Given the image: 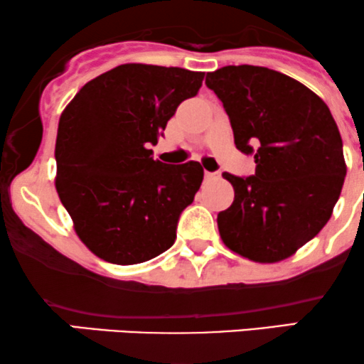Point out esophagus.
Segmentation results:
<instances>
[{"label": "esophagus", "mask_w": 364, "mask_h": 364, "mask_svg": "<svg viewBox=\"0 0 364 364\" xmlns=\"http://www.w3.org/2000/svg\"><path fill=\"white\" fill-rule=\"evenodd\" d=\"M204 177H206V178H216V177H220V171H204Z\"/></svg>", "instance_id": "obj_1"}]
</instances>
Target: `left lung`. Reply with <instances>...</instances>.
I'll use <instances>...</instances> for the list:
<instances>
[{"instance_id": "1", "label": "left lung", "mask_w": 364, "mask_h": 364, "mask_svg": "<svg viewBox=\"0 0 364 364\" xmlns=\"http://www.w3.org/2000/svg\"><path fill=\"white\" fill-rule=\"evenodd\" d=\"M223 103L237 149L252 154L255 175L223 173L234 203L220 211L225 246L258 263H277L326 225L346 178L342 139L328 106L304 84L255 65L206 75Z\"/></svg>"}]
</instances>
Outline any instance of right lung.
Returning <instances> with one entry per match:
<instances>
[{
  "instance_id": "right-lung-1",
  "label": "right lung",
  "mask_w": 364,
  "mask_h": 364,
  "mask_svg": "<svg viewBox=\"0 0 364 364\" xmlns=\"http://www.w3.org/2000/svg\"><path fill=\"white\" fill-rule=\"evenodd\" d=\"M203 79L204 72L178 67L118 65L89 80L61 113L55 186L97 258L137 264L173 246L204 171L198 161L165 165L149 148Z\"/></svg>"
}]
</instances>
